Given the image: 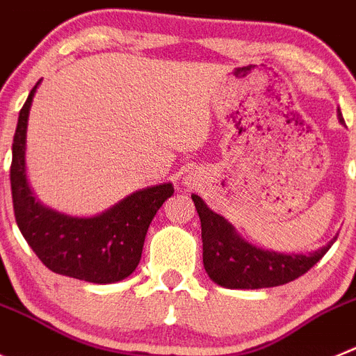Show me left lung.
Segmentation results:
<instances>
[{
    "mask_svg": "<svg viewBox=\"0 0 356 356\" xmlns=\"http://www.w3.org/2000/svg\"><path fill=\"white\" fill-rule=\"evenodd\" d=\"M339 120L344 124L341 111ZM200 216L202 257L211 280L229 289H262L284 286L312 268L334 245L330 241L314 254H278L262 250L239 238L225 218L213 213L198 195H191Z\"/></svg>",
    "mask_w": 356,
    "mask_h": 356,
    "instance_id": "obj_1",
    "label": "left lung"
}]
</instances>
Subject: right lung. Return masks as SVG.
Masks as SVG:
<instances>
[{"instance_id": "1", "label": "right lung", "mask_w": 356, "mask_h": 356, "mask_svg": "<svg viewBox=\"0 0 356 356\" xmlns=\"http://www.w3.org/2000/svg\"><path fill=\"white\" fill-rule=\"evenodd\" d=\"M19 111L12 143L10 186L15 222L37 257L51 271L94 284H111L129 277L140 259L150 222L174 186L159 184L129 195L106 213L72 218L35 202L24 172V145L31 99Z\"/></svg>"}]
</instances>
